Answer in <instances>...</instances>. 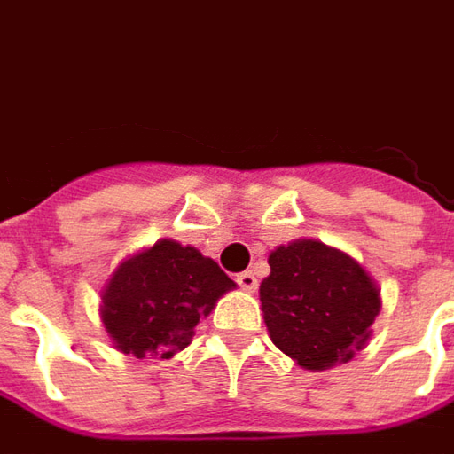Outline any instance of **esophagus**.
<instances>
[{"instance_id": "1", "label": "esophagus", "mask_w": 454, "mask_h": 454, "mask_svg": "<svg viewBox=\"0 0 454 454\" xmlns=\"http://www.w3.org/2000/svg\"><path fill=\"white\" fill-rule=\"evenodd\" d=\"M237 284H239L245 292H254V289H257V277H254L252 271H242V274H237Z\"/></svg>"}]
</instances>
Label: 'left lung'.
I'll use <instances>...</instances> for the list:
<instances>
[{
	"instance_id": "8db88e82",
	"label": "left lung",
	"mask_w": 454,
	"mask_h": 454,
	"mask_svg": "<svg viewBox=\"0 0 454 454\" xmlns=\"http://www.w3.org/2000/svg\"><path fill=\"white\" fill-rule=\"evenodd\" d=\"M269 267L259 301L279 351L306 371H326L368 343L380 292L356 259L317 239H296L277 247Z\"/></svg>"
}]
</instances>
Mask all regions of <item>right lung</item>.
Returning <instances> with one entry per match:
<instances>
[{"label":"right lung","mask_w":454,"mask_h":454,"mask_svg":"<svg viewBox=\"0 0 454 454\" xmlns=\"http://www.w3.org/2000/svg\"><path fill=\"white\" fill-rule=\"evenodd\" d=\"M234 284L195 247L160 239L123 259L101 292V321L118 351L136 358H173L190 346Z\"/></svg>","instance_id":"obj_1"}]
</instances>
